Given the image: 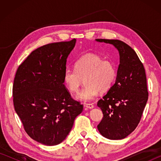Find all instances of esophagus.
Returning <instances> with one entry per match:
<instances>
[{
	"instance_id": "1",
	"label": "esophagus",
	"mask_w": 161,
	"mask_h": 161,
	"mask_svg": "<svg viewBox=\"0 0 161 161\" xmlns=\"http://www.w3.org/2000/svg\"><path fill=\"white\" fill-rule=\"evenodd\" d=\"M85 107L88 108H94V105L92 103H85Z\"/></svg>"
}]
</instances>
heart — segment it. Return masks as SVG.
Segmentation results:
<instances>
[{"instance_id": "1", "label": "heart", "mask_w": 161, "mask_h": 161, "mask_svg": "<svg viewBox=\"0 0 161 161\" xmlns=\"http://www.w3.org/2000/svg\"><path fill=\"white\" fill-rule=\"evenodd\" d=\"M116 75V67L113 61L89 53L75 62V69L64 70L63 81L70 92H77L84 79L85 85L76 95V99L90 102L96 98L100 89L106 91L112 86Z\"/></svg>"}]
</instances>
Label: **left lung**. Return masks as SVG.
Returning <instances> with one entry per match:
<instances>
[{
  "mask_svg": "<svg viewBox=\"0 0 161 161\" xmlns=\"http://www.w3.org/2000/svg\"><path fill=\"white\" fill-rule=\"evenodd\" d=\"M96 40L113 45L120 56L115 83L97 102L103 116L97 128L103 137L123 139L137 127L148 101L145 69L136 52L125 42Z\"/></svg>",
  "mask_w": 161,
  "mask_h": 161,
  "instance_id": "8db88e82",
  "label": "left lung"
}]
</instances>
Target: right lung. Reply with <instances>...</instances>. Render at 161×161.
<instances>
[{
    "label": "right lung",
    "instance_id": "right-lung-1",
    "mask_svg": "<svg viewBox=\"0 0 161 161\" xmlns=\"http://www.w3.org/2000/svg\"><path fill=\"white\" fill-rule=\"evenodd\" d=\"M76 39L36 49L18 67L13 86V104L30 137L55 146L69 134L83 105L64 84L67 59Z\"/></svg>",
    "mask_w": 161,
    "mask_h": 161
}]
</instances>
